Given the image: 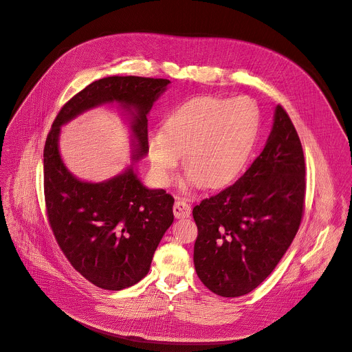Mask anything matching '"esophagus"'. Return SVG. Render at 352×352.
Here are the masks:
<instances>
[{
  "label": "esophagus",
  "instance_id": "1",
  "mask_svg": "<svg viewBox=\"0 0 352 352\" xmlns=\"http://www.w3.org/2000/svg\"><path fill=\"white\" fill-rule=\"evenodd\" d=\"M173 212L177 219H185L190 214V206L184 201H175Z\"/></svg>",
  "mask_w": 352,
  "mask_h": 352
}]
</instances>
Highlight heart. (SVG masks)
Segmentation results:
<instances>
[{
    "label": "heart",
    "mask_w": 352,
    "mask_h": 352,
    "mask_svg": "<svg viewBox=\"0 0 352 352\" xmlns=\"http://www.w3.org/2000/svg\"><path fill=\"white\" fill-rule=\"evenodd\" d=\"M257 129V107L245 97L189 100L167 115L162 133L148 138L151 171L160 184L168 185L185 153L190 168L182 184L184 189L202 184L223 186L240 173Z\"/></svg>",
    "instance_id": "1"
}]
</instances>
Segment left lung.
<instances>
[{
  "instance_id": "left-lung-1",
  "label": "left lung",
  "mask_w": 352,
  "mask_h": 352,
  "mask_svg": "<svg viewBox=\"0 0 352 352\" xmlns=\"http://www.w3.org/2000/svg\"><path fill=\"white\" fill-rule=\"evenodd\" d=\"M305 174L298 132L276 105L267 143L247 171L192 210L198 226L194 264L209 291L243 296L275 270L300 226Z\"/></svg>"
}]
</instances>
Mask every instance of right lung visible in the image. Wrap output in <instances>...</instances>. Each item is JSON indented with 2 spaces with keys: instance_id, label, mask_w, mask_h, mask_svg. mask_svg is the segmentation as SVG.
I'll use <instances>...</instances> for the list:
<instances>
[{
  "instance_id": "right-lung-1",
  "label": "right lung",
  "mask_w": 352,
  "mask_h": 352,
  "mask_svg": "<svg viewBox=\"0 0 352 352\" xmlns=\"http://www.w3.org/2000/svg\"><path fill=\"white\" fill-rule=\"evenodd\" d=\"M170 80L105 77L87 85L65 104L47 135L43 151L47 219L58 247L87 280L122 291L143 279L154 251L173 225L174 198L148 189L133 167L102 181L74 177L58 153L60 127L82 112L116 102L129 113L135 154H147V115Z\"/></svg>"
}]
</instances>
